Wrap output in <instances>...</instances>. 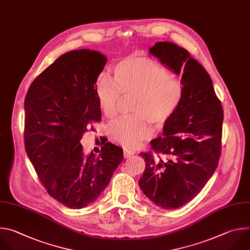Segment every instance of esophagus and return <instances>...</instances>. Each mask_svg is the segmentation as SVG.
Returning <instances> with one entry per match:
<instances>
[{"instance_id": "1", "label": "esophagus", "mask_w": 250, "mask_h": 250, "mask_svg": "<svg viewBox=\"0 0 250 250\" xmlns=\"http://www.w3.org/2000/svg\"><path fill=\"white\" fill-rule=\"evenodd\" d=\"M134 154H135V153H134L133 151H130V149H124V152H123V155H124V158H125V159L131 158Z\"/></svg>"}]
</instances>
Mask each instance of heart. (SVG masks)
<instances>
[{
    "label": "heart",
    "instance_id": "obj_1",
    "mask_svg": "<svg viewBox=\"0 0 250 250\" xmlns=\"http://www.w3.org/2000/svg\"><path fill=\"white\" fill-rule=\"evenodd\" d=\"M113 79L102 73L95 81V94L107 118L118 114L122 95L134 96L130 118L112 122L110 138L127 148L146 141L155 129L163 128L178 109L184 95L183 83L157 61L145 56H129L113 68Z\"/></svg>",
    "mask_w": 250,
    "mask_h": 250
}]
</instances>
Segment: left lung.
Here are the masks:
<instances>
[{
	"instance_id": "1",
	"label": "left lung",
	"mask_w": 250,
	"mask_h": 250,
	"mask_svg": "<svg viewBox=\"0 0 250 250\" xmlns=\"http://www.w3.org/2000/svg\"><path fill=\"white\" fill-rule=\"evenodd\" d=\"M149 53L177 75L184 73V95L164 126L165 137L151 142L152 151L140 153L146 163L141 190L157 206L173 210L190 202L214 174L222 152L224 111L209 74L187 50L165 41Z\"/></svg>"
}]
</instances>
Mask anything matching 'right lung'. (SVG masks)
I'll use <instances>...</instances> for the list:
<instances>
[{"mask_svg": "<svg viewBox=\"0 0 250 250\" xmlns=\"http://www.w3.org/2000/svg\"><path fill=\"white\" fill-rule=\"evenodd\" d=\"M106 58L88 49L60 56L30 84L24 99V146L48 194L71 209L95 201L123 161V149L104 143L101 155L81 140L102 120L95 81Z\"/></svg>", "mask_w": 250, "mask_h": 250, "instance_id": "right-lung-1", "label": "right lung"}]
</instances>
